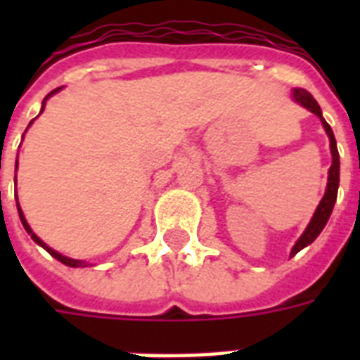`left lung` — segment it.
Here are the masks:
<instances>
[{"instance_id": "obj_1", "label": "left lung", "mask_w": 360, "mask_h": 360, "mask_svg": "<svg viewBox=\"0 0 360 360\" xmlns=\"http://www.w3.org/2000/svg\"><path fill=\"white\" fill-rule=\"evenodd\" d=\"M291 95H293V101H295V103H299L301 106L310 110L312 114H316L319 120H321L325 132H327V136H329L330 155H333V164H330V168H329V179H327V191H325V196L321 198V202H319L318 209H316V213H314L310 224L307 226L304 233L299 237L295 246L291 248V256H295L297 252L302 250L304 246H308L310 243L316 240V237L321 233V230H323L325 224H327V220H329L330 213H333L336 196H338V185H340V157H338V149H336V140H335V134H333V129H330L329 123L323 120L321 108H319V104L316 103V98H314L307 89H301V87H295V89L291 91Z\"/></svg>"}]
</instances>
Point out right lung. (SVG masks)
Returning a JSON list of instances; mask_svg holds the SVG:
<instances>
[{"label":"right lung","instance_id":"right-lung-1","mask_svg":"<svg viewBox=\"0 0 360 360\" xmlns=\"http://www.w3.org/2000/svg\"><path fill=\"white\" fill-rule=\"evenodd\" d=\"M59 89H61V87H58V89H53L52 93H48V95H46V98H44V103H46V101H48V97H52L53 93H56V91H59ZM44 103H42V110H44ZM42 110H41V114H42ZM31 123H33V121H31ZM31 123H30V124H31ZM16 168H18V160H16ZM16 207H18L20 220H22V224H24L25 231H27V233H30V236H31V239L35 240L37 245H41L42 248H44V250H46L48 254H50V256H53V257H56V259H58V262L65 263V265H69V267H86V265H87L86 262H82V259H72V257H67V256H63V254H59V252H56V250H53V248H50V246H48L46 243H42V240L39 239V237H37L35 233H33V230H31V228H30V224H27V220H25L24 213H22V209H20V203H16Z\"/></svg>","mask_w":360,"mask_h":360}]
</instances>
